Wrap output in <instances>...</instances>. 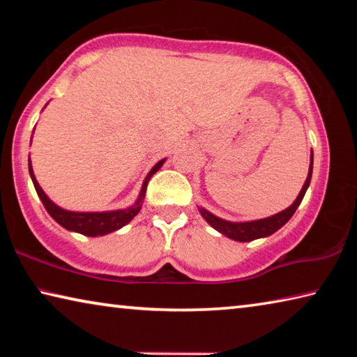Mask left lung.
Listing matches in <instances>:
<instances>
[{"label": "left lung", "instance_id": "8db88e82", "mask_svg": "<svg viewBox=\"0 0 357 357\" xmlns=\"http://www.w3.org/2000/svg\"><path fill=\"white\" fill-rule=\"evenodd\" d=\"M312 170H313V153L310 154L309 174H307V179H305L304 185H302L298 198H296V200L293 202L291 206H288L287 209L280 211L279 214L266 217V219L252 220V222H228V220H223V219H220V217L211 214L209 211H206L204 208H200V214L203 215V219L206 220L211 227L217 229V231L225 234V236L229 238V239L239 241V243H249V241H253V239L271 236V234L275 233L277 229L285 225V223L289 219H291L293 214L296 213V209H298V206L302 202V198H304L305 192L310 185Z\"/></svg>", "mask_w": 357, "mask_h": 357}]
</instances>
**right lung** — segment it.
<instances>
[{
	"label": "right lung",
	"mask_w": 357,
	"mask_h": 357,
	"mask_svg": "<svg viewBox=\"0 0 357 357\" xmlns=\"http://www.w3.org/2000/svg\"><path fill=\"white\" fill-rule=\"evenodd\" d=\"M164 162L165 159L157 162V164L153 167V170L148 173V176L143 181L140 195H138L137 202L132 204V206L126 209L105 211V213H75V211H68V209L59 208L58 204L53 203L50 198L45 195V192L42 190V187L39 185L38 181H36L33 167H31V159H28V168H29V176L33 179L34 189L38 192V195L40 198L42 204L45 206L47 213L53 217V220L58 222L63 228L69 229V231L80 233V234H84V236H104V234L116 231V229L128 225V223L134 219L138 213H140L149 179L162 165H164Z\"/></svg>",
	"instance_id": "right-lung-1"
}]
</instances>
